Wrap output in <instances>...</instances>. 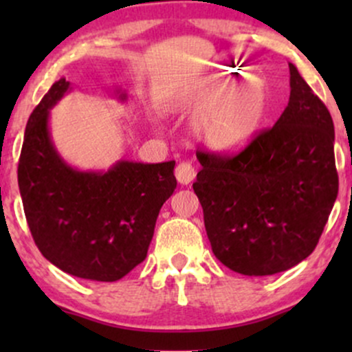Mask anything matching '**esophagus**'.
<instances>
[{
  "label": "esophagus",
  "instance_id": "obj_1",
  "mask_svg": "<svg viewBox=\"0 0 352 352\" xmlns=\"http://www.w3.org/2000/svg\"><path fill=\"white\" fill-rule=\"evenodd\" d=\"M195 175H197L195 167H193L190 162H180L175 167V177L177 180H179V184L182 185H188L190 182H193V179H195Z\"/></svg>",
  "mask_w": 352,
  "mask_h": 352
}]
</instances>
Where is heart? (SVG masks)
Masks as SVG:
<instances>
[{
    "mask_svg": "<svg viewBox=\"0 0 352 352\" xmlns=\"http://www.w3.org/2000/svg\"><path fill=\"white\" fill-rule=\"evenodd\" d=\"M228 87L232 89L222 98L221 94ZM268 107V89L261 80H240L232 74H220L217 91L195 109L200 114L195 120V134L212 151L238 152L258 134Z\"/></svg>",
    "mask_w": 352,
    "mask_h": 352,
    "instance_id": "heart-1",
    "label": "heart"
}]
</instances>
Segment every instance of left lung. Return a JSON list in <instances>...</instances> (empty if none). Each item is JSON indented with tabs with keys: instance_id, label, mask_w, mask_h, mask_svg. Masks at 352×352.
Segmentation results:
<instances>
[{
	"instance_id": "obj_1",
	"label": "left lung",
	"mask_w": 352,
	"mask_h": 352,
	"mask_svg": "<svg viewBox=\"0 0 352 352\" xmlns=\"http://www.w3.org/2000/svg\"><path fill=\"white\" fill-rule=\"evenodd\" d=\"M289 102L236 155L199 152L193 184L218 260L233 272H286L316 248L338 197L334 124L289 63Z\"/></svg>"
}]
</instances>
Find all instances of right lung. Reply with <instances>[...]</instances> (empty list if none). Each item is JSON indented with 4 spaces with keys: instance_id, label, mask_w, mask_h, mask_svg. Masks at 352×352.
I'll return each mask as SVG.
<instances>
[{
    "instance_id": "1",
    "label": "right lung",
    "mask_w": 352,
    "mask_h": 352,
    "mask_svg": "<svg viewBox=\"0 0 352 352\" xmlns=\"http://www.w3.org/2000/svg\"><path fill=\"white\" fill-rule=\"evenodd\" d=\"M67 89L64 78L52 84L28 120L18 164L24 215L52 265L84 280L117 281L147 256L160 208L177 187L175 160H120L107 172L69 167L47 127Z\"/></svg>"
}]
</instances>
